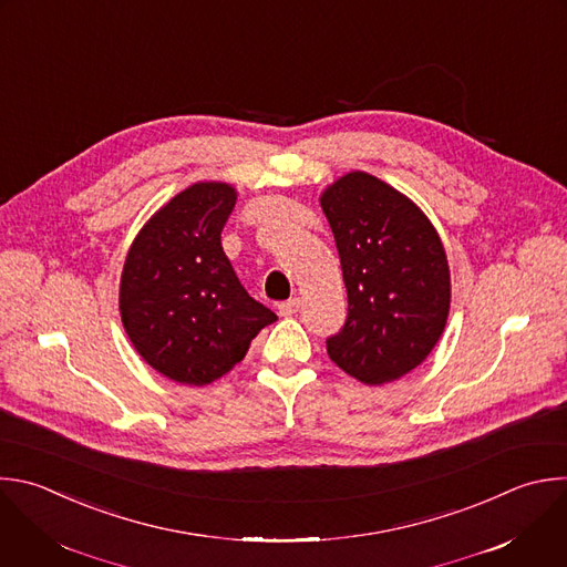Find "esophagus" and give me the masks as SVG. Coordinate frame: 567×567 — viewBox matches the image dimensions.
<instances>
[{
	"label": "esophagus",
	"instance_id": "1",
	"mask_svg": "<svg viewBox=\"0 0 567 567\" xmlns=\"http://www.w3.org/2000/svg\"><path fill=\"white\" fill-rule=\"evenodd\" d=\"M298 309H300V300H298V298H289V300H285V302L278 305V313L285 316V318H287V316H293Z\"/></svg>",
	"mask_w": 567,
	"mask_h": 567
}]
</instances>
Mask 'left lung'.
Here are the masks:
<instances>
[{"instance_id":"1","label":"left lung","mask_w":567,"mask_h":567,"mask_svg":"<svg viewBox=\"0 0 567 567\" xmlns=\"http://www.w3.org/2000/svg\"><path fill=\"white\" fill-rule=\"evenodd\" d=\"M347 287L342 331L329 358L362 385H385L416 369L450 316L452 280L439 231L392 184L349 171L320 194Z\"/></svg>"}]
</instances>
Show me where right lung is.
<instances>
[{"label": "right lung", "instance_id": "obj_1", "mask_svg": "<svg viewBox=\"0 0 567 567\" xmlns=\"http://www.w3.org/2000/svg\"><path fill=\"white\" fill-rule=\"evenodd\" d=\"M236 200L227 182L182 188L144 223L124 260V331L157 373L179 385L223 379L258 331L278 320L247 293L223 249Z\"/></svg>", "mask_w": 567, "mask_h": 567}]
</instances>
